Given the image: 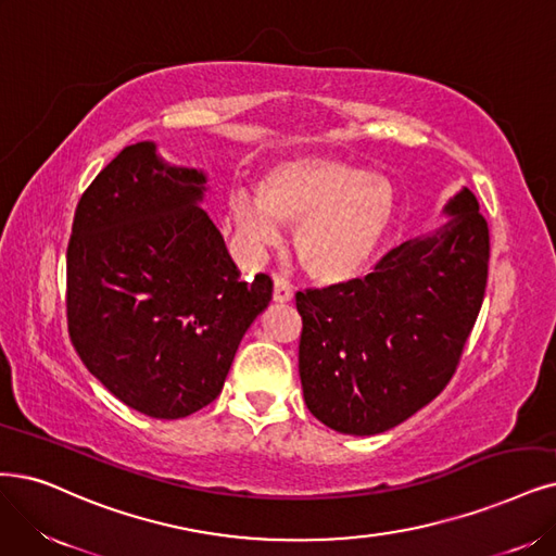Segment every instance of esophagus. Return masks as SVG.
<instances>
[{"instance_id": "1", "label": "esophagus", "mask_w": 556, "mask_h": 556, "mask_svg": "<svg viewBox=\"0 0 556 556\" xmlns=\"http://www.w3.org/2000/svg\"><path fill=\"white\" fill-rule=\"evenodd\" d=\"M273 300L275 302H291L293 300V289H291V283L286 281V279H281V277H275V289H273Z\"/></svg>"}]
</instances>
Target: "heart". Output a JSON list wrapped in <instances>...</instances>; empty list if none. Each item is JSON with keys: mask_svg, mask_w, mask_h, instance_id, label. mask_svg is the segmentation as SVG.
Returning <instances> with one entry per match:
<instances>
[{"mask_svg": "<svg viewBox=\"0 0 556 556\" xmlns=\"http://www.w3.org/2000/svg\"><path fill=\"white\" fill-rule=\"evenodd\" d=\"M238 233L256 250L279 240L277 226H298L295 254L318 283H343L371 263L394 222L396 197L382 176L337 157H298L275 164L256 203L231 205Z\"/></svg>", "mask_w": 556, "mask_h": 556, "instance_id": "obj_1", "label": "heart"}]
</instances>
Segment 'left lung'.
Wrapping results in <instances>:
<instances>
[{"label": "left lung", "instance_id": "left-lung-1", "mask_svg": "<svg viewBox=\"0 0 556 556\" xmlns=\"http://www.w3.org/2000/svg\"><path fill=\"white\" fill-rule=\"evenodd\" d=\"M444 213L440 229L394 247L364 279L295 295L304 403L339 433H384L456 374L485 295L490 236L467 188Z\"/></svg>", "mask_w": 556, "mask_h": 556}]
</instances>
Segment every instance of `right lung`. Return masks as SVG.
I'll use <instances>...</instances> for the list:
<instances>
[{"label": "right lung", "instance_id": "add662e5", "mask_svg": "<svg viewBox=\"0 0 556 556\" xmlns=\"http://www.w3.org/2000/svg\"><path fill=\"white\" fill-rule=\"evenodd\" d=\"M205 174L123 149L81 194L66 254L68 334L89 374L153 419L213 403L273 281L240 279L199 208Z\"/></svg>", "mask_w": 556, "mask_h": 556}]
</instances>
